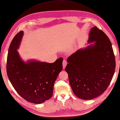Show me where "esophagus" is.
<instances>
[{"label": "esophagus", "mask_w": 120, "mask_h": 120, "mask_svg": "<svg viewBox=\"0 0 120 120\" xmlns=\"http://www.w3.org/2000/svg\"><path fill=\"white\" fill-rule=\"evenodd\" d=\"M62 64H63V68L64 69L65 68V67L67 65V62L65 60H64L63 61V63H62Z\"/></svg>", "instance_id": "34e87169"}]
</instances>
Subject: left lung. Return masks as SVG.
<instances>
[{
	"mask_svg": "<svg viewBox=\"0 0 120 120\" xmlns=\"http://www.w3.org/2000/svg\"><path fill=\"white\" fill-rule=\"evenodd\" d=\"M87 47L69 56L65 70L74 94L82 100L95 98L106 90L115 73V57L111 42L94 26L89 34Z\"/></svg>",
	"mask_w": 120,
	"mask_h": 120,
	"instance_id": "left-lung-1",
	"label": "left lung"
}]
</instances>
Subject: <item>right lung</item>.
I'll use <instances>...</instances> for the list:
<instances>
[{
	"instance_id": "add662e5",
	"label": "right lung",
	"mask_w": 120,
	"mask_h": 120,
	"mask_svg": "<svg viewBox=\"0 0 120 120\" xmlns=\"http://www.w3.org/2000/svg\"><path fill=\"white\" fill-rule=\"evenodd\" d=\"M23 32L13 38L8 51L7 73L11 84L22 98L35 104L42 103L51 98L54 85L62 70L63 58L49 63L36 60L24 62L17 51Z\"/></svg>"
}]
</instances>
